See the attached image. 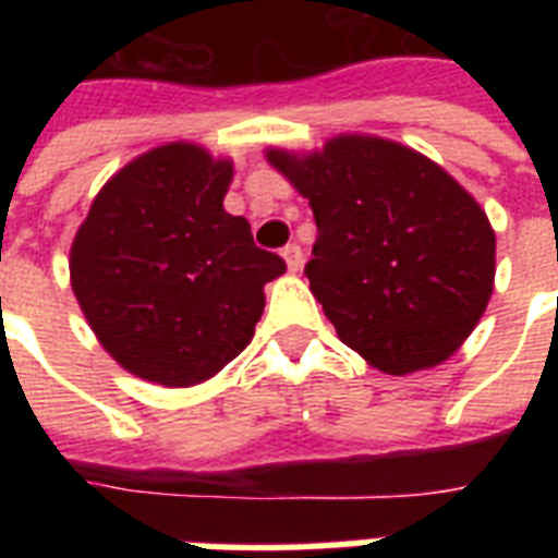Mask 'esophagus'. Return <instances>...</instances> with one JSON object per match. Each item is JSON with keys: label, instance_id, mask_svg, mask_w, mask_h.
<instances>
[{"label": "esophagus", "instance_id": "esophagus-1", "mask_svg": "<svg viewBox=\"0 0 558 558\" xmlns=\"http://www.w3.org/2000/svg\"><path fill=\"white\" fill-rule=\"evenodd\" d=\"M280 254H283V260H287L289 271H298L301 266H304V252H301V245L298 243H289Z\"/></svg>", "mask_w": 558, "mask_h": 558}]
</instances>
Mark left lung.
<instances>
[{"label":"left lung","mask_w":558,"mask_h":558,"mask_svg":"<svg viewBox=\"0 0 558 558\" xmlns=\"http://www.w3.org/2000/svg\"><path fill=\"white\" fill-rule=\"evenodd\" d=\"M266 159L310 199L318 240L304 275L339 339L390 376L446 362L493 295L495 231L472 193L376 135Z\"/></svg>","instance_id":"left-lung-1"}]
</instances>
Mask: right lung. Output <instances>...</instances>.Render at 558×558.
Here are the masks:
<instances>
[{
    "mask_svg": "<svg viewBox=\"0 0 558 558\" xmlns=\"http://www.w3.org/2000/svg\"><path fill=\"white\" fill-rule=\"evenodd\" d=\"M234 165L199 144L144 153L100 187L69 271L86 322L124 371L191 388L236 359L260 322L263 287L287 271L222 208Z\"/></svg>",
    "mask_w": 558,
    "mask_h": 558,
    "instance_id": "right-lung-1",
    "label": "right lung"
}]
</instances>
